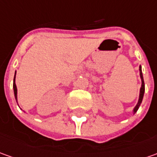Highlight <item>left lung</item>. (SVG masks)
Returning a JSON list of instances; mask_svg holds the SVG:
<instances>
[{"label": "left lung", "mask_w": 157, "mask_h": 157, "mask_svg": "<svg viewBox=\"0 0 157 157\" xmlns=\"http://www.w3.org/2000/svg\"><path fill=\"white\" fill-rule=\"evenodd\" d=\"M139 71H140V77H141V79H142V86H141V89H140V95H139V100H138V102H137V104L135 106V108H134V114L136 113L137 110L139 109V107H140V105L142 104V99H143V95H144V92H145V85H144V80H143V76H142V66L140 65V67H139Z\"/></svg>", "instance_id": "obj_1"}]
</instances>
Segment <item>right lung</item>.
I'll use <instances>...</instances> for the list:
<instances>
[{"label":"right lung","mask_w":157,"mask_h":157,"mask_svg":"<svg viewBox=\"0 0 157 157\" xmlns=\"http://www.w3.org/2000/svg\"><path fill=\"white\" fill-rule=\"evenodd\" d=\"M15 74H16V71L15 73V77H14V83H13V89H14V94H15V98L16 102H17V88H16V85H15Z\"/></svg>","instance_id":"right-lung-1"}]
</instances>
